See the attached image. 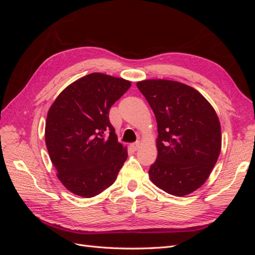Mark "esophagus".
<instances>
[{"label": "esophagus", "instance_id": "34e87169", "mask_svg": "<svg viewBox=\"0 0 255 255\" xmlns=\"http://www.w3.org/2000/svg\"><path fill=\"white\" fill-rule=\"evenodd\" d=\"M139 146H140V142H139V141H137V142L132 143V148H133V150H135V151L139 149Z\"/></svg>", "mask_w": 255, "mask_h": 255}]
</instances>
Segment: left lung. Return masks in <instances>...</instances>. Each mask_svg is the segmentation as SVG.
I'll return each mask as SVG.
<instances>
[{"label":"left lung","mask_w":255,"mask_h":255,"mask_svg":"<svg viewBox=\"0 0 255 255\" xmlns=\"http://www.w3.org/2000/svg\"><path fill=\"white\" fill-rule=\"evenodd\" d=\"M137 87L155 115L157 157L151 181L170 195L186 196L202 186L217 163L221 128L213 106L195 88L167 80Z\"/></svg>","instance_id":"obj_1"}]
</instances>
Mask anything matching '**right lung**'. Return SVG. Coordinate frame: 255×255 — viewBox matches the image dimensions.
Instances as JSON below:
<instances>
[{"mask_svg":"<svg viewBox=\"0 0 255 255\" xmlns=\"http://www.w3.org/2000/svg\"><path fill=\"white\" fill-rule=\"evenodd\" d=\"M130 82L91 73L60 92L45 122V144L64 186L85 198L110 187L128 157L110 121Z\"/></svg>","mask_w":255,"mask_h":255,"instance_id":"right-lung-1","label":"right lung"}]
</instances>
